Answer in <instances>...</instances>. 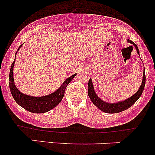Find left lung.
I'll return each mask as SVG.
<instances>
[{
  "instance_id": "8db88e82",
  "label": "left lung",
  "mask_w": 155,
  "mask_h": 155,
  "mask_svg": "<svg viewBox=\"0 0 155 155\" xmlns=\"http://www.w3.org/2000/svg\"><path fill=\"white\" fill-rule=\"evenodd\" d=\"M128 43H132L134 46H135L136 49H137V53L140 54V51L137 47V45L131 41L130 40H127ZM145 85V70L143 71V81H142V85H140V88H139L138 91L130 97L128 99L125 100L124 101H120V102L115 103V104H110V103H107L105 101H102L97 95L96 94L94 91V89L93 87V83L91 82V79L90 78L88 81V86H87V94L90 97L91 101H92L94 104L99 109H101L103 112H106V113H118V112H122V111L126 110L128 108H130L131 106L134 105L137 100L140 97V96L143 94V90H144Z\"/></svg>"
}]
</instances>
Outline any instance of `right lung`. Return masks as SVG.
<instances>
[{
    "instance_id": "add662e5",
    "label": "right lung",
    "mask_w": 155,
    "mask_h": 155,
    "mask_svg": "<svg viewBox=\"0 0 155 155\" xmlns=\"http://www.w3.org/2000/svg\"><path fill=\"white\" fill-rule=\"evenodd\" d=\"M21 46L22 45H21L18 47V49L21 48ZM16 53H15V54H16ZM15 58L11 65L10 71V89L11 94H12L15 102L18 105L21 106L26 110L33 112V113H44V112H48V111L51 110L53 108L55 107L61 101L62 98L64 95L65 89H66L68 85L76 75V73H75L73 76L68 78L64 82L58 90H56L55 91L53 92L52 94L43 97L29 96V95L25 94L20 92L14 83L13 67L15 64Z\"/></svg>"
}]
</instances>
